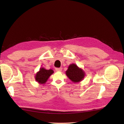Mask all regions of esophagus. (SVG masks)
I'll list each match as a JSON object with an SVG mask.
<instances>
[{
  "label": "esophagus",
  "instance_id": "obj_1",
  "mask_svg": "<svg viewBox=\"0 0 124 124\" xmlns=\"http://www.w3.org/2000/svg\"><path fill=\"white\" fill-rule=\"evenodd\" d=\"M55 70L57 71H61L62 70V68H56Z\"/></svg>",
  "mask_w": 124,
  "mask_h": 124
}]
</instances>
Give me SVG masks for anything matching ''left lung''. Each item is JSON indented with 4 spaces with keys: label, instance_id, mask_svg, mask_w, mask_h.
<instances>
[{
    "label": "left lung",
    "instance_id": "obj_1",
    "mask_svg": "<svg viewBox=\"0 0 124 124\" xmlns=\"http://www.w3.org/2000/svg\"><path fill=\"white\" fill-rule=\"evenodd\" d=\"M66 75L71 81L77 83L84 78L85 72L75 64H72L68 66Z\"/></svg>",
    "mask_w": 124,
    "mask_h": 124
}]
</instances>
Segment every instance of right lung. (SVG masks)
<instances>
[{"instance_id":"obj_1","label":"right lung","mask_w":124,"mask_h":124,"mask_svg":"<svg viewBox=\"0 0 124 124\" xmlns=\"http://www.w3.org/2000/svg\"><path fill=\"white\" fill-rule=\"evenodd\" d=\"M54 73L52 70H47L44 68H41L39 71L37 72L35 76V80L40 84H44L47 81L49 77Z\"/></svg>"}]
</instances>
